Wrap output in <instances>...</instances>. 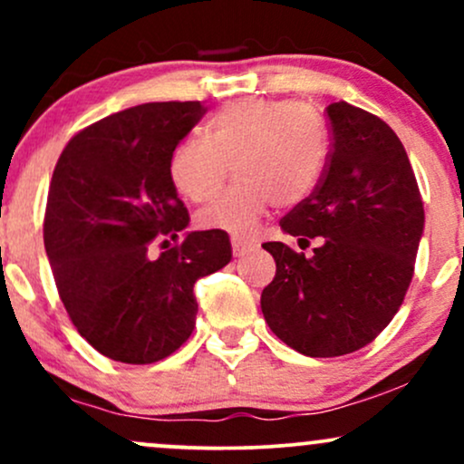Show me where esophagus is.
Instances as JSON below:
<instances>
[{
	"instance_id": "esophagus-1",
	"label": "esophagus",
	"mask_w": 464,
	"mask_h": 464,
	"mask_svg": "<svg viewBox=\"0 0 464 464\" xmlns=\"http://www.w3.org/2000/svg\"><path fill=\"white\" fill-rule=\"evenodd\" d=\"M231 246H233V255H236V257H244V255L253 250V244L244 242V239H239V237L231 239Z\"/></svg>"
}]
</instances>
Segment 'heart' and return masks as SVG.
I'll return each instance as SVG.
<instances>
[{
	"instance_id": "heart-1",
	"label": "heart",
	"mask_w": 464,
	"mask_h": 464,
	"mask_svg": "<svg viewBox=\"0 0 464 464\" xmlns=\"http://www.w3.org/2000/svg\"><path fill=\"white\" fill-rule=\"evenodd\" d=\"M329 159L323 117L296 100H244L211 117L207 137L189 135L169 157V180L183 198L205 202L236 183L198 214L211 231L248 236L270 205L310 198Z\"/></svg>"
}]
</instances>
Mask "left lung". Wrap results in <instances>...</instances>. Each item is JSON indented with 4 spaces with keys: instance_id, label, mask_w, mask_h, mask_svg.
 Instances as JSON below:
<instances>
[{
    "instance_id": "obj_1",
    "label": "left lung",
    "mask_w": 464,
    "mask_h": 464,
    "mask_svg": "<svg viewBox=\"0 0 464 464\" xmlns=\"http://www.w3.org/2000/svg\"><path fill=\"white\" fill-rule=\"evenodd\" d=\"M332 150L312 191L281 218L312 257L266 242L276 262L262 292L268 327L310 358L353 353L392 321L414 273L425 214L403 143L380 117L347 102L327 106Z\"/></svg>"
}]
</instances>
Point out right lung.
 <instances>
[{
	"label": "right lung",
	"instance_id": "1",
	"mask_svg": "<svg viewBox=\"0 0 464 464\" xmlns=\"http://www.w3.org/2000/svg\"><path fill=\"white\" fill-rule=\"evenodd\" d=\"M200 102H150L73 135L47 194L44 242L63 305L95 351L124 364L172 355L194 332V284L231 262L225 231H191L169 157ZM159 235L177 245L157 260ZM183 235V238H179Z\"/></svg>",
	"mask_w": 464,
	"mask_h": 464
}]
</instances>
